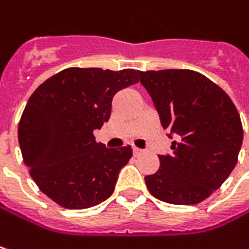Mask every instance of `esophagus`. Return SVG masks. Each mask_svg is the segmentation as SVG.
I'll list each match as a JSON object with an SVG mask.
<instances>
[{
  "label": "esophagus",
  "mask_w": 249,
  "mask_h": 249,
  "mask_svg": "<svg viewBox=\"0 0 249 249\" xmlns=\"http://www.w3.org/2000/svg\"><path fill=\"white\" fill-rule=\"evenodd\" d=\"M133 154L134 156H139V154H142V150L137 149V147H133Z\"/></svg>",
  "instance_id": "esophagus-1"
}]
</instances>
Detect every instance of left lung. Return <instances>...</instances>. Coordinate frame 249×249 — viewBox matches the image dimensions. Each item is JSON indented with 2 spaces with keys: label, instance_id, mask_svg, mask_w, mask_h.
I'll list each match as a JSON object with an SVG mask.
<instances>
[{
  "label": "left lung",
  "instance_id": "left-lung-1",
  "mask_svg": "<svg viewBox=\"0 0 249 249\" xmlns=\"http://www.w3.org/2000/svg\"><path fill=\"white\" fill-rule=\"evenodd\" d=\"M140 83L170 130L171 154L159 156L160 167L146 176L153 197L169 204H198L234 170L242 124L230 96L204 75L190 69L139 71Z\"/></svg>",
  "mask_w": 249,
  "mask_h": 249
}]
</instances>
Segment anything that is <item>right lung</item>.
I'll use <instances>...</instances> for the list:
<instances>
[{
  "instance_id": "1",
  "label": "right lung",
  "mask_w": 249,
  "mask_h": 249,
  "mask_svg": "<svg viewBox=\"0 0 249 249\" xmlns=\"http://www.w3.org/2000/svg\"><path fill=\"white\" fill-rule=\"evenodd\" d=\"M139 82L134 69L68 68L31 95L18 142L32 180L52 201L82 210L107 200L133 151L106 149L93 130L109 120L116 93Z\"/></svg>"
}]
</instances>
